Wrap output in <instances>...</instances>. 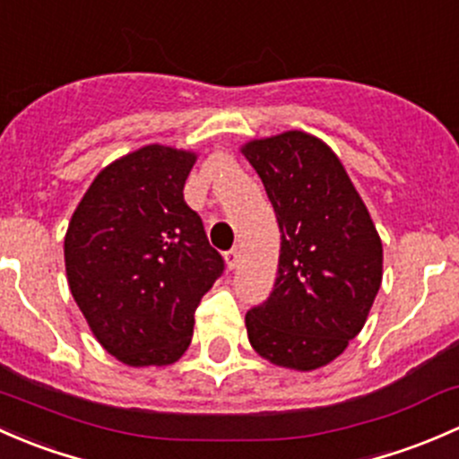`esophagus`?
I'll list each match as a JSON object with an SVG mask.
<instances>
[{"label":"esophagus","instance_id":"esophagus-1","mask_svg":"<svg viewBox=\"0 0 459 459\" xmlns=\"http://www.w3.org/2000/svg\"><path fill=\"white\" fill-rule=\"evenodd\" d=\"M225 261H228V267L230 269H234L236 264H238V261H240V252H238V247H231L228 254H225Z\"/></svg>","mask_w":459,"mask_h":459}]
</instances>
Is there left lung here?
Masks as SVG:
<instances>
[{"label": "left lung", "instance_id": "8db88e82", "mask_svg": "<svg viewBox=\"0 0 459 459\" xmlns=\"http://www.w3.org/2000/svg\"><path fill=\"white\" fill-rule=\"evenodd\" d=\"M281 230L267 300L245 316L252 347L278 367L327 365L360 333L382 282V243L338 157L316 136L285 132L243 148Z\"/></svg>", "mask_w": 459, "mask_h": 459}]
</instances>
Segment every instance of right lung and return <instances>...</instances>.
<instances>
[{
    "mask_svg": "<svg viewBox=\"0 0 459 459\" xmlns=\"http://www.w3.org/2000/svg\"><path fill=\"white\" fill-rule=\"evenodd\" d=\"M195 154L145 145L108 165L74 210L65 273L108 353L130 367L172 365L225 261L183 201Z\"/></svg>",
    "mask_w": 459,
    "mask_h": 459,
    "instance_id": "right-lung-1",
    "label": "right lung"
}]
</instances>
